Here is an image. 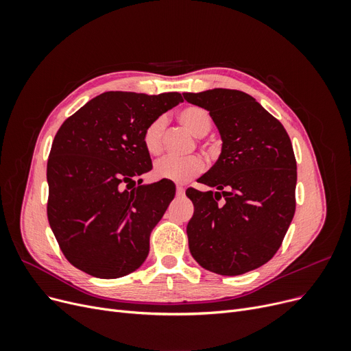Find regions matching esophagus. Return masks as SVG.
I'll list each match as a JSON object with an SVG mask.
<instances>
[{"instance_id": "34e87169", "label": "esophagus", "mask_w": 351, "mask_h": 351, "mask_svg": "<svg viewBox=\"0 0 351 351\" xmlns=\"http://www.w3.org/2000/svg\"><path fill=\"white\" fill-rule=\"evenodd\" d=\"M176 195H178V196H183V195H185V188H183L182 185H178V186H176Z\"/></svg>"}]
</instances>
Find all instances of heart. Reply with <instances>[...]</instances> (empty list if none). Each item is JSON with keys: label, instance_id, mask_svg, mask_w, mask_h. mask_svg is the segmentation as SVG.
Returning <instances> with one entry per match:
<instances>
[{"label": "heart", "instance_id": "obj_1", "mask_svg": "<svg viewBox=\"0 0 351 351\" xmlns=\"http://www.w3.org/2000/svg\"><path fill=\"white\" fill-rule=\"evenodd\" d=\"M179 122L185 126L188 131L196 136H205L212 128V117L205 108L196 105H189L179 110ZM166 119L159 117L154 119L145 128L142 135V143L146 152L158 156L163 149V132ZM205 171V160L199 155H192L188 158H162L155 163L154 173L159 179H166L172 182H188L189 179L197 176Z\"/></svg>", "mask_w": 351, "mask_h": 351}]
</instances>
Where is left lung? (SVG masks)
<instances>
[{
  "instance_id": "8db88e82",
  "label": "left lung",
  "mask_w": 351,
  "mask_h": 351,
  "mask_svg": "<svg viewBox=\"0 0 351 351\" xmlns=\"http://www.w3.org/2000/svg\"><path fill=\"white\" fill-rule=\"evenodd\" d=\"M183 97L209 110L223 142L219 159L199 179L217 192L186 191L195 206L186 228L191 253L206 270L243 274L279 250L296 210L298 166L290 138L242 90L216 88Z\"/></svg>"
}]
</instances>
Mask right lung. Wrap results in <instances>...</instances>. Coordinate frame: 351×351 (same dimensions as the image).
<instances>
[{
  "mask_svg": "<svg viewBox=\"0 0 351 351\" xmlns=\"http://www.w3.org/2000/svg\"><path fill=\"white\" fill-rule=\"evenodd\" d=\"M183 98L110 90L71 115L53 138L47 165V215L77 269L99 279L135 271L149 236L175 197L171 180L141 185L152 169L145 128Z\"/></svg>",
  "mask_w": 351,
  "mask_h": 351,
  "instance_id": "add662e5",
  "label": "right lung"
}]
</instances>
